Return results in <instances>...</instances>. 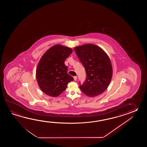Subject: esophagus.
<instances>
[{
    "label": "esophagus",
    "instance_id": "esophagus-1",
    "mask_svg": "<svg viewBox=\"0 0 147 147\" xmlns=\"http://www.w3.org/2000/svg\"><path fill=\"white\" fill-rule=\"evenodd\" d=\"M74 80H75V81H77V76L74 77Z\"/></svg>",
    "mask_w": 147,
    "mask_h": 147
}]
</instances>
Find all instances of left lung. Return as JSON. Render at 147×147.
<instances>
[{
  "instance_id": "1",
  "label": "left lung",
  "mask_w": 147,
  "mask_h": 147,
  "mask_svg": "<svg viewBox=\"0 0 147 147\" xmlns=\"http://www.w3.org/2000/svg\"><path fill=\"white\" fill-rule=\"evenodd\" d=\"M74 50L87 73L80 89L89 97L103 93L113 77V67L108 55L101 48L92 44L77 46Z\"/></svg>"
}]
</instances>
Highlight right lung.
Returning a JSON list of instances; mask_svg holds the SVG:
<instances>
[{"mask_svg": "<svg viewBox=\"0 0 147 147\" xmlns=\"http://www.w3.org/2000/svg\"><path fill=\"white\" fill-rule=\"evenodd\" d=\"M72 53L71 48L61 45L50 47L41 57L36 68L38 84L45 94L50 97L59 96L74 80L68 74L66 59Z\"/></svg>", "mask_w": 147, "mask_h": 147, "instance_id": "1", "label": "right lung"}]
</instances>
